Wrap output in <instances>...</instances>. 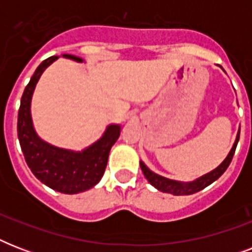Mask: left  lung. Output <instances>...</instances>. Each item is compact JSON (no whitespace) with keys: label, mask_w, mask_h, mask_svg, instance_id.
<instances>
[{"label":"left lung","mask_w":252,"mask_h":252,"mask_svg":"<svg viewBox=\"0 0 252 252\" xmlns=\"http://www.w3.org/2000/svg\"><path fill=\"white\" fill-rule=\"evenodd\" d=\"M239 140V132L237 134V138H235V142L233 148H231L230 153L227 154V157L223 159V162L217 168H215L213 171L208 172L205 175H203L199 179L193 180V182H189V183H183V182H176V180L167 179L165 176H161L153 172L152 170L146 167L144 165V162H140V166H141V170L144 172V175L148 179L152 186L159 189L162 192H166V193H171V195L175 196H183V195H192L195 192H199L201 189H204L205 187H208L209 184H212L215 180H217L220 176L222 175L223 172L226 171V168L230 165L231 159H233V156L235 153V148H237V144H238Z\"/></svg>","instance_id":"8db88e82"}]
</instances>
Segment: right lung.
Returning a JSON list of instances; mask_svg holds the SVG:
<instances>
[{
	"mask_svg": "<svg viewBox=\"0 0 252 252\" xmlns=\"http://www.w3.org/2000/svg\"><path fill=\"white\" fill-rule=\"evenodd\" d=\"M64 57L77 63L84 61L73 55H64ZM57 59L59 56H52L43 61L23 91L18 111V138L33 175L55 191L73 195L90 189L102 179L111 148L120 136V126H107L102 137L82 152L56 148L37 136L31 119V98L41 73Z\"/></svg>",
	"mask_w": 252,
	"mask_h": 252,
	"instance_id": "add662e5",
	"label": "right lung"
}]
</instances>
